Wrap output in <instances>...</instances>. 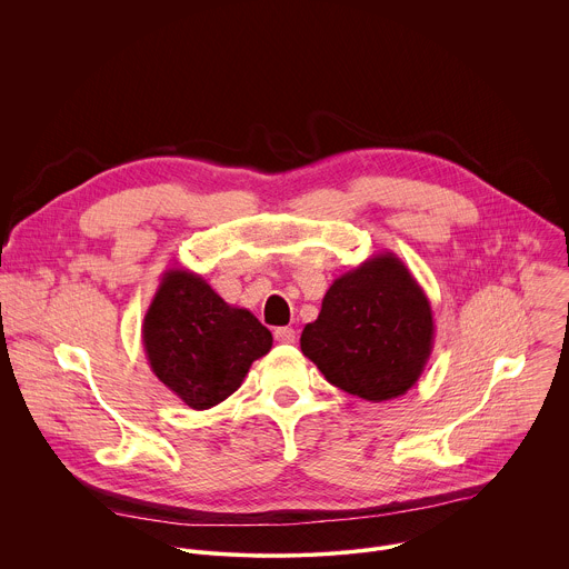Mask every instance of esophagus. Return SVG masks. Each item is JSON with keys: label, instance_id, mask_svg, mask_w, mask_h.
Segmentation results:
<instances>
[{"label": "esophagus", "instance_id": "obj_1", "mask_svg": "<svg viewBox=\"0 0 569 569\" xmlns=\"http://www.w3.org/2000/svg\"><path fill=\"white\" fill-rule=\"evenodd\" d=\"M295 338H297V333H295V329H290V327H279V329H274V340L281 342V345H292Z\"/></svg>", "mask_w": 569, "mask_h": 569}]
</instances>
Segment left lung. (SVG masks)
Here are the masks:
<instances>
[{
  "instance_id": "1",
  "label": "left lung",
  "mask_w": 569,
  "mask_h": 569,
  "mask_svg": "<svg viewBox=\"0 0 569 569\" xmlns=\"http://www.w3.org/2000/svg\"><path fill=\"white\" fill-rule=\"evenodd\" d=\"M432 345L430 299L391 252L338 277L301 333V351L323 378L371 402L412 389Z\"/></svg>"
}]
</instances>
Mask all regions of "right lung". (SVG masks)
<instances>
[{"instance_id":"obj_1","label":"right lung","mask_w":569,"mask_h":569,"mask_svg":"<svg viewBox=\"0 0 569 569\" xmlns=\"http://www.w3.org/2000/svg\"><path fill=\"white\" fill-rule=\"evenodd\" d=\"M141 342L152 373L191 410H209L272 349V333L229 306L200 274L173 268L146 310Z\"/></svg>"}]
</instances>
